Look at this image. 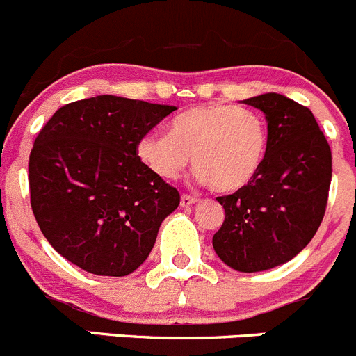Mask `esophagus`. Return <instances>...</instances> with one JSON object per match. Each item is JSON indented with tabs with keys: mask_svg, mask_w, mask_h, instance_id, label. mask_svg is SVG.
Listing matches in <instances>:
<instances>
[{
	"mask_svg": "<svg viewBox=\"0 0 356 356\" xmlns=\"http://www.w3.org/2000/svg\"><path fill=\"white\" fill-rule=\"evenodd\" d=\"M195 202H199V199H197V197H192V195H181V199H179V204H181L183 207L193 206Z\"/></svg>",
	"mask_w": 356,
	"mask_h": 356,
	"instance_id": "1",
	"label": "esophagus"
}]
</instances>
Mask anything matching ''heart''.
Returning <instances> with one entry per match:
<instances>
[{
	"instance_id": "heart-1",
	"label": "heart",
	"mask_w": 356,
	"mask_h": 356,
	"mask_svg": "<svg viewBox=\"0 0 356 356\" xmlns=\"http://www.w3.org/2000/svg\"><path fill=\"white\" fill-rule=\"evenodd\" d=\"M140 161L163 179H177L192 159L200 181L216 192L248 186L268 154V128L258 112L234 105H199L173 121L171 133L152 131L136 147Z\"/></svg>"
}]
</instances>
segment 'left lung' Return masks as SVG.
Masks as SVG:
<instances>
[{
	"label": "left lung",
	"mask_w": 356,
	"mask_h": 356,
	"mask_svg": "<svg viewBox=\"0 0 356 356\" xmlns=\"http://www.w3.org/2000/svg\"><path fill=\"white\" fill-rule=\"evenodd\" d=\"M268 122V154L244 188L218 197L225 221L213 237L221 261L237 272L284 265L308 245L323 220L332 154L312 111L279 93L244 100Z\"/></svg>",
	"instance_id": "8db88e82"
}]
</instances>
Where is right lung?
<instances>
[{
  "label": "right lung",
  "instance_id": "add662e5",
  "mask_svg": "<svg viewBox=\"0 0 356 356\" xmlns=\"http://www.w3.org/2000/svg\"><path fill=\"white\" fill-rule=\"evenodd\" d=\"M177 111L100 95L60 107L29 156L31 207L51 248L84 272L124 277L156 244L179 193L140 161L136 147Z\"/></svg>",
  "mask_w": 356,
  "mask_h": 356
}]
</instances>
